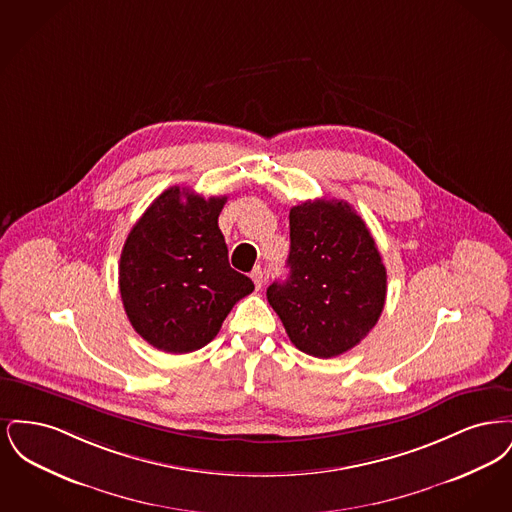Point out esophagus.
Masks as SVG:
<instances>
[{"label":"esophagus","mask_w":512,"mask_h":512,"mask_svg":"<svg viewBox=\"0 0 512 512\" xmlns=\"http://www.w3.org/2000/svg\"><path fill=\"white\" fill-rule=\"evenodd\" d=\"M251 280H253L255 288H257V290H261V288H263V284H265V270L261 267L253 268V272H251Z\"/></svg>","instance_id":"34e87169"}]
</instances>
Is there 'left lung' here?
I'll return each instance as SVG.
<instances>
[{
  "label": "left lung",
  "instance_id": "obj_1",
  "mask_svg": "<svg viewBox=\"0 0 512 512\" xmlns=\"http://www.w3.org/2000/svg\"><path fill=\"white\" fill-rule=\"evenodd\" d=\"M290 276L267 290L293 345L330 359L355 347L384 311L388 274L365 220L340 199L290 211Z\"/></svg>",
  "mask_w": 512,
  "mask_h": 512
}]
</instances>
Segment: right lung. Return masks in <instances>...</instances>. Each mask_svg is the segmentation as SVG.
Wrapping results in <instances>:
<instances>
[{
    "label": "right lung",
    "instance_id": "1",
    "mask_svg": "<svg viewBox=\"0 0 512 512\" xmlns=\"http://www.w3.org/2000/svg\"><path fill=\"white\" fill-rule=\"evenodd\" d=\"M222 197L172 186L130 230L119 288L132 328L159 351L190 353L219 334L236 301L255 290L230 267L219 228Z\"/></svg>",
    "mask_w": 512,
    "mask_h": 512
}]
</instances>
